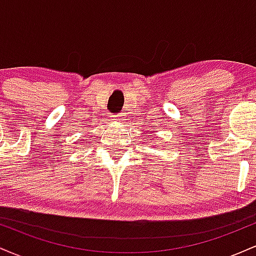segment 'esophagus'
<instances>
[{"label":"esophagus","instance_id":"obj_1","mask_svg":"<svg viewBox=\"0 0 256 256\" xmlns=\"http://www.w3.org/2000/svg\"><path fill=\"white\" fill-rule=\"evenodd\" d=\"M113 120H116V122H122L125 120V116L124 114H118V116H114Z\"/></svg>","mask_w":256,"mask_h":256}]
</instances>
